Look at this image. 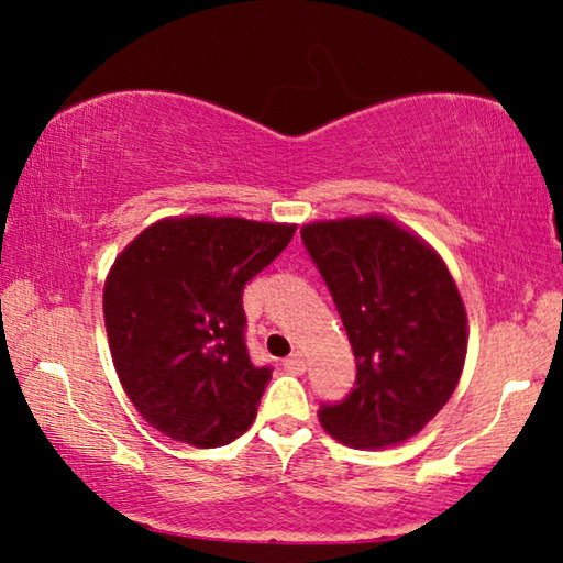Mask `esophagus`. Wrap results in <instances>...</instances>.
I'll return each instance as SVG.
<instances>
[{"instance_id": "obj_1", "label": "esophagus", "mask_w": 563, "mask_h": 563, "mask_svg": "<svg viewBox=\"0 0 563 563\" xmlns=\"http://www.w3.org/2000/svg\"><path fill=\"white\" fill-rule=\"evenodd\" d=\"M284 368H287L289 374H302L307 368L302 353H291V356L284 358Z\"/></svg>"}]
</instances>
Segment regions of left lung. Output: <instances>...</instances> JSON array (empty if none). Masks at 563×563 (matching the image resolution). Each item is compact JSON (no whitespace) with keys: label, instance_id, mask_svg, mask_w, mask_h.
<instances>
[{"label":"left lung","instance_id":"1","mask_svg":"<svg viewBox=\"0 0 563 563\" xmlns=\"http://www.w3.org/2000/svg\"><path fill=\"white\" fill-rule=\"evenodd\" d=\"M302 243L325 279L356 356V384L320 422L351 449L420 433L456 389L466 310L441 256L387 218L310 222Z\"/></svg>","mask_w":563,"mask_h":563}]
</instances>
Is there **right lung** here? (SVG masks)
<instances>
[{"instance_id":"add662e5","label":"right lung","mask_w":563,"mask_h":563,"mask_svg":"<svg viewBox=\"0 0 563 563\" xmlns=\"http://www.w3.org/2000/svg\"><path fill=\"white\" fill-rule=\"evenodd\" d=\"M297 225L168 218L145 228L104 282V325L122 389L174 441L218 449L251 428L272 366L245 349L243 289Z\"/></svg>"}]
</instances>
